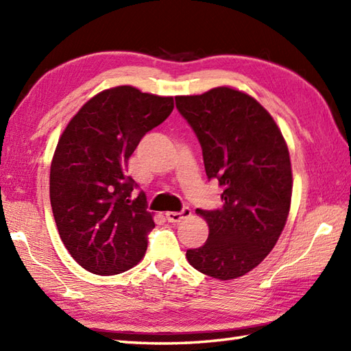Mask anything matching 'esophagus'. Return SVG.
I'll return each instance as SVG.
<instances>
[{
    "instance_id": "1",
    "label": "esophagus",
    "mask_w": 351,
    "mask_h": 351,
    "mask_svg": "<svg viewBox=\"0 0 351 351\" xmlns=\"http://www.w3.org/2000/svg\"><path fill=\"white\" fill-rule=\"evenodd\" d=\"M190 214H191L190 208H184V210L180 211V213H176V211H169V213H166V219H167V221H170V223H180V221H182L184 219H187Z\"/></svg>"
}]
</instances>
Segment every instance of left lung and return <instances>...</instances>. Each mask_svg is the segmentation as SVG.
I'll return each mask as SVG.
<instances>
[{"instance_id": "obj_1", "label": "left lung", "mask_w": 351, "mask_h": 351, "mask_svg": "<svg viewBox=\"0 0 351 351\" xmlns=\"http://www.w3.org/2000/svg\"><path fill=\"white\" fill-rule=\"evenodd\" d=\"M175 101L202 147L208 180L223 187L220 210H196L210 235L202 247L187 250V259L211 278H240L263 263L287 223L293 193L287 143L270 113L235 88Z\"/></svg>"}]
</instances>
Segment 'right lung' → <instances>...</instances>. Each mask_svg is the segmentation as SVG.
<instances>
[{
    "mask_svg": "<svg viewBox=\"0 0 351 351\" xmlns=\"http://www.w3.org/2000/svg\"><path fill=\"white\" fill-rule=\"evenodd\" d=\"M173 110L171 96L119 86L87 101L63 131L49 173V199L64 247L87 271L119 274L137 265L155 228L146 195L126 175L145 134Z\"/></svg>",
    "mask_w": 351,
    "mask_h": 351,
    "instance_id": "right-lung-1",
    "label": "right lung"
}]
</instances>
